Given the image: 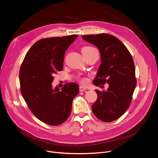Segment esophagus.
<instances>
[{
  "instance_id": "34e87169",
  "label": "esophagus",
  "mask_w": 158,
  "mask_h": 158,
  "mask_svg": "<svg viewBox=\"0 0 158 158\" xmlns=\"http://www.w3.org/2000/svg\"><path fill=\"white\" fill-rule=\"evenodd\" d=\"M85 89H86V88H85L84 87V86H82V85H81V86L79 87V91H85Z\"/></svg>"
}]
</instances>
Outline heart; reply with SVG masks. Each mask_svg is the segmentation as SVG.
Masks as SVG:
<instances>
[{"mask_svg":"<svg viewBox=\"0 0 158 158\" xmlns=\"http://www.w3.org/2000/svg\"><path fill=\"white\" fill-rule=\"evenodd\" d=\"M94 50H96L95 48L91 47H84L81 49V52L82 53L84 52H89L91 51H94ZM78 80L79 81V82L83 84H86L88 82V80L86 78H79Z\"/></svg>","mask_w":158,"mask_h":158,"instance_id":"heart-1","label":"heart"}]
</instances>
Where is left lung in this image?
Masks as SVG:
<instances>
[{
	"label": "left lung",
	"instance_id": "1",
	"mask_svg": "<svg viewBox=\"0 0 158 158\" xmlns=\"http://www.w3.org/2000/svg\"><path fill=\"white\" fill-rule=\"evenodd\" d=\"M82 38L98 47L101 64L93 84L108 83L106 91L96 89L98 99L92 106L100 120L111 122L119 118L131 105L136 86L135 69L132 56L117 37L106 33L82 35Z\"/></svg>",
	"mask_w": 158,
	"mask_h": 158
}]
</instances>
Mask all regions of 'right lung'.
I'll return each mask as SVG.
<instances>
[{
	"label": "right lung",
	"instance_id": "add662e5",
	"mask_svg": "<svg viewBox=\"0 0 158 158\" xmlns=\"http://www.w3.org/2000/svg\"><path fill=\"white\" fill-rule=\"evenodd\" d=\"M72 35L38 40L27 52L19 70L22 96L34 115L50 125L65 122L71 113L79 86L65 84L53 89V75L63 69L65 52L77 37Z\"/></svg>",
	"mask_w": 158,
	"mask_h": 158
}]
</instances>
